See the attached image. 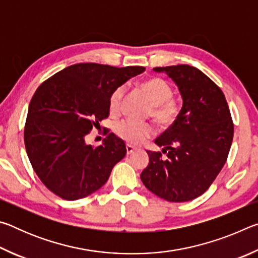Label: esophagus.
<instances>
[{
    "label": "esophagus",
    "instance_id": "esophagus-1",
    "mask_svg": "<svg viewBox=\"0 0 258 258\" xmlns=\"http://www.w3.org/2000/svg\"><path fill=\"white\" fill-rule=\"evenodd\" d=\"M135 150H137V149H135L133 146H131V145L126 146V154H127V155H132Z\"/></svg>",
    "mask_w": 258,
    "mask_h": 258
}]
</instances>
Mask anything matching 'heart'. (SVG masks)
<instances>
[{
  "instance_id": "b5f03b06",
  "label": "heart",
  "mask_w": 258,
  "mask_h": 258,
  "mask_svg": "<svg viewBox=\"0 0 258 258\" xmlns=\"http://www.w3.org/2000/svg\"><path fill=\"white\" fill-rule=\"evenodd\" d=\"M139 87L149 100L152 106L151 115L156 120L161 124H169L175 119L178 108L172 99L173 91L167 83L160 78H149L140 83ZM124 91V87L119 86L111 93L109 99V108L111 112L119 110ZM115 133L130 145H139L143 140L151 137L152 127L132 119H124L115 125Z\"/></svg>"
}]
</instances>
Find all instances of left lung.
Segmentation results:
<instances>
[{"mask_svg":"<svg viewBox=\"0 0 258 258\" xmlns=\"http://www.w3.org/2000/svg\"><path fill=\"white\" fill-rule=\"evenodd\" d=\"M175 83L182 108L166 132L155 140L160 152L147 151L141 181L167 202H189L206 191L228 158L233 123L223 92L211 78L187 64L156 67Z\"/></svg>","mask_w":258,"mask_h":258,"instance_id":"left-lung-1","label":"left lung"}]
</instances>
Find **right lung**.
Instances as JSON below:
<instances>
[{
  "label": "right lung",
  "mask_w": 258,
  "mask_h": 258,
  "mask_svg": "<svg viewBox=\"0 0 258 258\" xmlns=\"http://www.w3.org/2000/svg\"><path fill=\"white\" fill-rule=\"evenodd\" d=\"M145 67L76 63L54 74L30 100L25 146L34 171L60 198L77 200L99 190L126 155L121 139L107 135L99 147L85 137L109 115L111 93Z\"/></svg>",
  "instance_id": "1"
}]
</instances>
